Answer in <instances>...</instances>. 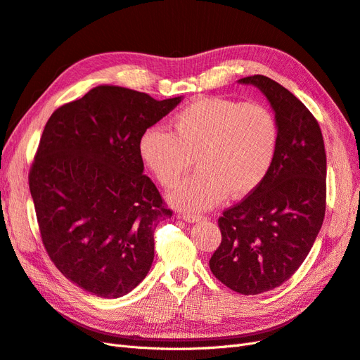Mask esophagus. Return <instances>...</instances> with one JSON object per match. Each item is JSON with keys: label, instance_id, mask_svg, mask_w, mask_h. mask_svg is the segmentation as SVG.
I'll return each mask as SVG.
<instances>
[{"label": "esophagus", "instance_id": "obj_1", "mask_svg": "<svg viewBox=\"0 0 360 360\" xmlns=\"http://www.w3.org/2000/svg\"><path fill=\"white\" fill-rule=\"evenodd\" d=\"M181 217L186 220V221H188V223H194V221H199L200 219H202V215H199V214H191V212H184Z\"/></svg>", "mask_w": 360, "mask_h": 360}]
</instances>
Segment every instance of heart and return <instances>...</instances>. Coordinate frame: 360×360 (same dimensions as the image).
I'll return each instance as SVG.
<instances>
[{"label":"heart","mask_w":360,"mask_h":360,"mask_svg":"<svg viewBox=\"0 0 360 360\" xmlns=\"http://www.w3.org/2000/svg\"><path fill=\"white\" fill-rule=\"evenodd\" d=\"M279 146V123L259 102L203 98L182 108L173 132L148 128L139 140L143 162L164 188L181 182L194 158L199 172L172 193V202L203 211L249 196L269 176Z\"/></svg>","instance_id":"b5f03b06"}]
</instances>
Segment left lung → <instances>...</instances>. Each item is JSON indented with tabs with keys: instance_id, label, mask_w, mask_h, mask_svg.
Wrapping results in <instances>:
<instances>
[{
	"instance_id": "obj_1",
	"label": "left lung",
	"mask_w": 360,
	"mask_h": 360,
	"mask_svg": "<svg viewBox=\"0 0 360 360\" xmlns=\"http://www.w3.org/2000/svg\"><path fill=\"white\" fill-rule=\"evenodd\" d=\"M279 123V146L269 176L219 217L221 243L210 259L217 279L255 295L281 286L312 249L326 214V150L320 125L303 102L271 78L253 75Z\"/></svg>"
}]
</instances>
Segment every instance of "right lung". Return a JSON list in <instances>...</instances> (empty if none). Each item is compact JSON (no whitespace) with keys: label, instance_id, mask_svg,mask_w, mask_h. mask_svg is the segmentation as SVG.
<instances>
[{"label":"right lung","instance_id":"add662e5","mask_svg":"<svg viewBox=\"0 0 360 360\" xmlns=\"http://www.w3.org/2000/svg\"><path fill=\"white\" fill-rule=\"evenodd\" d=\"M179 102L98 86L46 122L28 173L40 238L87 292L117 299L150 269L153 231L173 211L143 174L139 140Z\"/></svg>","mask_w":360,"mask_h":360}]
</instances>
